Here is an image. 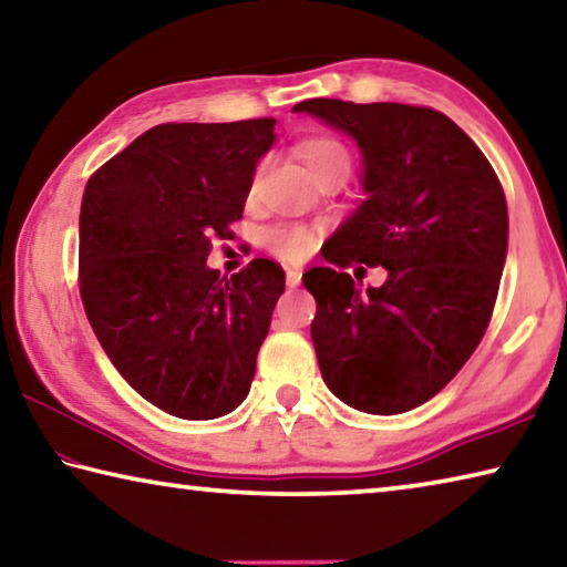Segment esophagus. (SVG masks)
Here are the masks:
<instances>
[{
    "instance_id": "1",
    "label": "esophagus",
    "mask_w": 567,
    "mask_h": 567,
    "mask_svg": "<svg viewBox=\"0 0 567 567\" xmlns=\"http://www.w3.org/2000/svg\"><path fill=\"white\" fill-rule=\"evenodd\" d=\"M300 282H302L300 267H287V287H297Z\"/></svg>"
}]
</instances>
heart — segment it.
Segmentation results:
<instances>
[{
	"instance_id": "b5f03b06",
	"label": "heart",
	"mask_w": 567,
	"mask_h": 567,
	"mask_svg": "<svg viewBox=\"0 0 567 567\" xmlns=\"http://www.w3.org/2000/svg\"><path fill=\"white\" fill-rule=\"evenodd\" d=\"M297 155L305 162V167L312 172H318L322 167L330 165H348L350 167V152L342 145L340 140L330 137V134H318V137H310L300 142L297 147ZM262 167L255 172L252 185L249 189H257V182H260ZM315 237L310 229L297 227V225H277L272 229H267V245H270L277 255L285 257V260H302V257L312 249Z\"/></svg>"
}]
</instances>
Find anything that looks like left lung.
<instances>
[{
  "label": "left lung",
  "mask_w": 567,
  "mask_h": 567,
  "mask_svg": "<svg viewBox=\"0 0 567 567\" xmlns=\"http://www.w3.org/2000/svg\"><path fill=\"white\" fill-rule=\"evenodd\" d=\"M358 142L368 199L334 229L324 260L382 265L360 290L348 272L312 267V344L324 385L370 415L435 398L483 340L507 255V205L491 162L443 112L398 102L305 100Z\"/></svg>",
  "instance_id": "obj_1"
}]
</instances>
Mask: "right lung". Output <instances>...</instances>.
<instances>
[{"instance_id": "obj_1", "label": "right lung", "mask_w": 567, "mask_h": 567, "mask_svg": "<svg viewBox=\"0 0 567 567\" xmlns=\"http://www.w3.org/2000/svg\"><path fill=\"white\" fill-rule=\"evenodd\" d=\"M272 142L270 117L157 124L84 187V312L120 375L175 417H223L252 385L285 272L260 257L227 280L207 255Z\"/></svg>"}]
</instances>
